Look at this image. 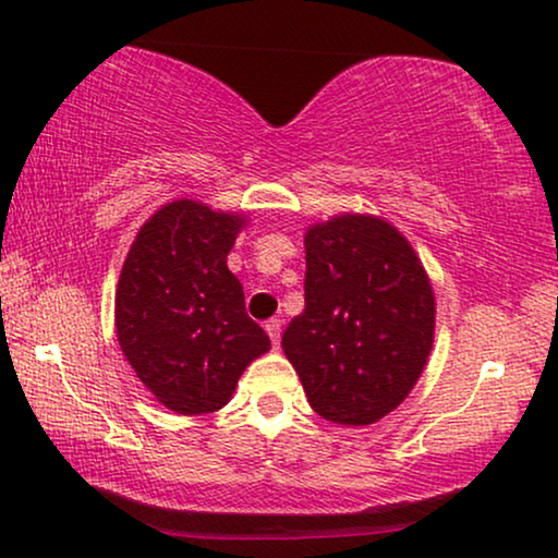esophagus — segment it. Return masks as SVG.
Listing matches in <instances>:
<instances>
[{
	"mask_svg": "<svg viewBox=\"0 0 558 558\" xmlns=\"http://www.w3.org/2000/svg\"><path fill=\"white\" fill-rule=\"evenodd\" d=\"M266 327V332H269V338H271V342L274 345H277L279 342V338H281V319H277V317H271L269 323L264 325Z\"/></svg>",
	"mask_w": 558,
	"mask_h": 558,
	"instance_id": "34e87169",
	"label": "esophagus"
}]
</instances>
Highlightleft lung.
<instances>
[{
	"label": "left lung",
	"mask_w": 558,
	"mask_h": 558,
	"mask_svg": "<svg viewBox=\"0 0 558 558\" xmlns=\"http://www.w3.org/2000/svg\"><path fill=\"white\" fill-rule=\"evenodd\" d=\"M304 254V312L284 330V355L327 422H378L407 399L432 353L429 277L401 231L361 213L310 226Z\"/></svg>",
	"instance_id": "left-lung-1"
}]
</instances>
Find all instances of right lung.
I'll return each mask as SVG.
<instances>
[{"label": "right lung", "mask_w": 558, "mask_h": 558, "mask_svg": "<svg viewBox=\"0 0 558 558\" xmlns=\"http://www.w3.org/2000/svg\"><path fill=\"white\" fill-rule=\"evenodd\" d=\"M246 218L174 201L140 228L117 289V335L136 378L174 414L223 409L271 348L228 271Z\"/></svg>", "instance_id": "obj_1"}]
</instances>
